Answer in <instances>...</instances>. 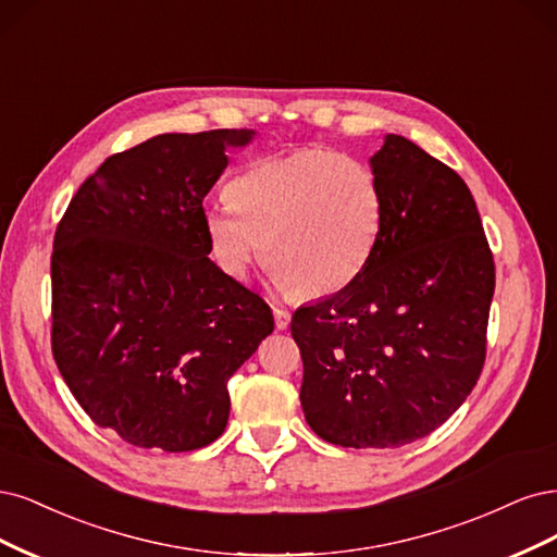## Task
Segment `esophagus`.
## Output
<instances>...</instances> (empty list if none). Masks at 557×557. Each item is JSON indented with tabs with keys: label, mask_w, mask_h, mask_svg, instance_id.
<instances>
[{
	"label": "esophagus",
	"mask_w": 557,
	"mask_h": 557,
	"mask_svg": "<svg viewBox=\"0 0 557 557\" xmlns=\"http://www.w3.org/2000/svg\"><path fill=\"white\" fill-rule=\"evenodd\" d=\"M273 314H275V326H277L280 331L289 329V324H292V312H289V310L273 308Z\"/></svg>",
	"instance_id": "obj_1"
}]
</instances>
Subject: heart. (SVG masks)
<instances>
[{
    "label": "heart",
    "instance_id": "b5f03b06",
    "mask_svg": "<svg viewBox=\"0 0 557 557\" xmlns=\"http://www.w3.org/2000/svg\"><path fill=\"white\" fill-rule=\"evenodd\" d=\"M226 201L206 214L224 273L243 277L263 249L268 273L305 300L335 296L361 277L384 224L374 171L319 146L257 161L228 183Z\"/></svg>",
    "mask_w": 557,
    "mask_h": 557
}]
</instances>
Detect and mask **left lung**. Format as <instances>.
Listing matches in <instances>:
<instances>
[{
	"label": "left lung",
	"mask_w": 557,
	"mask_h": 557,
	"mask_svg": "<svg viewBox=\"0 0 557 557\" xmlns=\"http://www.w3.org/2000/svg\"><path fill=\"white\" fill-rule=\"evenodd\" d=\"M384 224L345 292L298 308L305 421L331 444L421 440L470 396L486 361L493 252L462 177L388 134L372 159Z\"/></svg>",
	"instance_id": "left-lung-1"
}]
</instances>
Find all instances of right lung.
Segmentation results:
<instances>
[{
	"label": "right lung",
	"instance_id": "right-lung-1",
	"mask_svg": "<svg viewBox=\"0 0 557 557\" xmlns=\"http://www.w3.org/2000/svg\"><path fill=\"white\" fill-rule=\"evenodd\" d=\"M252 129L161 134L81 185L52 243V356L85 414L134 446L194 451L273 312L208 255L206 194Z\"/></svg>",
	"mask_w": 557,
	"mask_h": 557
}]
</instances>
